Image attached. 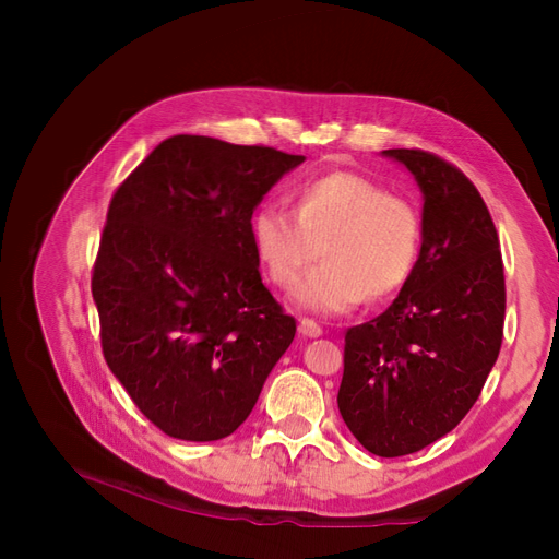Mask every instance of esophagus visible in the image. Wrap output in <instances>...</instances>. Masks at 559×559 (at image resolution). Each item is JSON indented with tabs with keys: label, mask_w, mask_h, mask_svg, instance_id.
Instances as JSON below:
<instances>
[{
	"label": "esophagus",
	"mask_w": 559,
	"mask_h": 559,
	"mask_svg": "<svg viewBox=\"0 0 559 559\" xmlns=\"http://www.w3.org/2000/svg\"><path fill=\"white\" fill-rule=\"evenodd\" d=\"M299 333L304 335V337H319L321 333V326L317 324V321H312V319H301L299 321Z\"/></svg>",
	"instance_id": "34e87169"
}]
</instances>
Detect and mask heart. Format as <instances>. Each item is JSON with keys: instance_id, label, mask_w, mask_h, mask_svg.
Wrapping results in <instances>:
<instances>
[{"instance_id": "b5f03b06", "label": "heart", "mask_w": 559, "mask_h": 559, "mask_svg": "<svg viewBox=\"0 0 559 559\" xmlns=\"http://www.w3.org/2000/svg\"><path fill=\"white\" fill-rule=\"evenodd\" d=\"M249 235L267 278L292 292L317 314L356 308L365 295L388 299L413 278L421 251V217L413 203L394 197L356 171H329L295 192V213L260 203L249 217Z\"/></svg>"}]
</instances>
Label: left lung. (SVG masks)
Listing matches in <instances>:
<instances>
[{
    "label": "left lung",
    "mask_w": 559,
    "mask_h": 559,
    "mask_svg": "<svg viewBox=\"0 0 559 559\" xmlns=\"http://www.w3.org/2000/svg\"><path fill=\"white\" fill-rule=\"evenodd\" d=\"M424 194L421 251L394 304L346 331L337 407L373 455L399 457L451 432L498 358L506 276L498 233L466 176L421 150H385Z\"/></svg>",
    "instance_id": "obj_1"
}]
</instances>
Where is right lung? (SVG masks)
Here are the masks:
<instances>
[{"mask_svg": "<svg viewBox=\"0 0 559 559\" xmlns=\"http://www.w3.org/2000/svg\"><path fill=\"white\" fill-rule=\"evenodd\" d=\"M304 160L174 135L110 199L93 272L104 358L169 437L238 430L295 340V317L262 285L249 217Z\"/></svg>", "mask_w": 559, "mask_h": 559, "instance_id": "right-lung-1", "label": "right lung"}]
</instances>
